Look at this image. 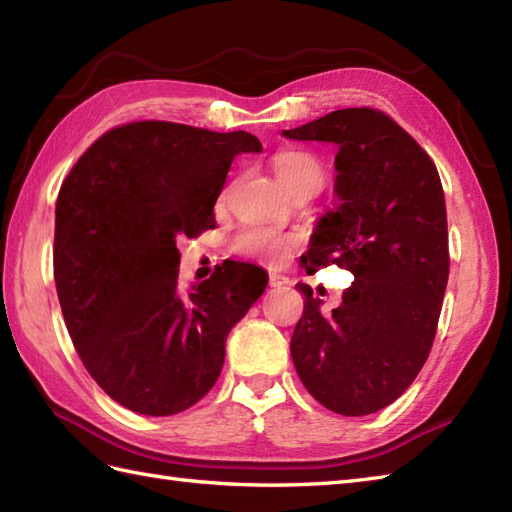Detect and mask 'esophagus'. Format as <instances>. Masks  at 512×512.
<instances>
[{"label": "esophagus", "instance_id": "1", "mask_svg": "<svg viewBox=\"0 0 512 512\" xmlns=\"http://www.w3.org/2000/svg\"><path fill=\"white\" fill-rule=\"evenodd\" d=\"M288 284H290V279L284 277V275H279V273H270V277H268V286L270 288H284Z\"/></svg>", "mask_w": 512, "mask_h": 512}]
</instances>
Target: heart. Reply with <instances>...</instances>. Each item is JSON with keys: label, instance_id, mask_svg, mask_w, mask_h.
<instances>
[{"label": "heart", "instance_id": "1", "mask_svg": "<svg viewBox=\"0 0 512 512\" xmlns=\"http://www.w3.org/2000/svg\"><path fill=\"white\" fill-rule=\"evenodd\" d=\"M275 173L281 187L290 193L301 189L319 191L325 182V167L319 156L306 149L281 151L275 158ZM299 239L295 235L279 233L266 226H246L233 237V250L237 255L255 259L266 266H284Z\"/></svg>", "mask_w": 512, "mask_h": 512}]
</instances>
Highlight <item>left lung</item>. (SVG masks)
Here are the masks:
<instances>
[{
  "label": "left lung",
  "instance_id": "left-lung-1",
  "mask_svg": "<svg viewBox=\"0 0 512 512\" xmlns=\"http://www.w3.org/2000/svg\"><path fill=\"white\" fill-rule=\"evenodd\" d=\"M284 136L339 145L341 204L301 259L308 273L336 264L354 275L330 314L310 286H297L306 301L292 363L323 407L367 416L405 394L436 339L449 279L442 182L416 138L374 107L336 110Z\"/></svg>",
  "mask_w": 512,
  "mask_h": 512
}]
</instances>
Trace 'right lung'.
I'll return each mask as SVG.
<instances>
[{
	"instance_id": "add662e5",
	"label": "right lung",
	"mask_w": 512,
	"mask_h": 512,
	"mask_svg": "<svg viewBox=\"0 0 512 512\" xmlns=\"http://www.w3.org/2000/svg\"><path fill=\"white\" fill-rule=\"evenodd\" d=\"M262 151L248 132L134 121L105 132L65 176L54 217V281L76 354L107 396L173 416L209 394L233 325L266 273L226 259L189 295L176 237L215 228L231 162Z\"/></svg>"
}]
</instances>
